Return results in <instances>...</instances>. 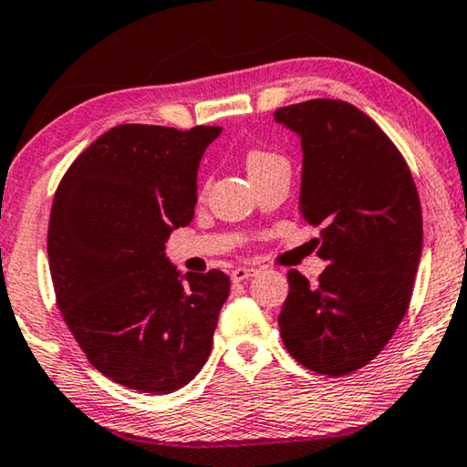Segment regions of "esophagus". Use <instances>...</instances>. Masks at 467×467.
I'll return each instance as SVG.
<instances>
[{"mask_svg":"<svg viewBox=\"0 0 467 467\" xmlns=\"http://www.w3.org/2000/svg\"><path fill=\"white\" fill-rule=\"evenodd\" d=\"M256 269H248V267H235L232 271V282H246V279L254 277Z\"/></svg>","mask_w":467,"mask_h":467,"instance_id":"esophagus-1","label":"esophagus"}]
</instances>
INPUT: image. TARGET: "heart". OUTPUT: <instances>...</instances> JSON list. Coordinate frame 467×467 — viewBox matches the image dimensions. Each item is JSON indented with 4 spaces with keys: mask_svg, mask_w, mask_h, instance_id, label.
<instances>
[{
    "mask_svg": "<svg viewBox=\"0 0 467 467\" xmlns=\"http://www.w3.org/2000/svg\"><path fill=\"white\" fill-rule=\"evenodd\" d=\"M279 161H284V159H279V156L274 152H265V150H250L246 156L248 173L254 175V173H258V171H265L267 167H271V164H275Z\"/></svg>",
    "mask_w": 467,
    "mask_h": 467,
    "instance_id": "1",
    "label": "heart"
}]
</instances>
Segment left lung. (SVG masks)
I'll use <instances>...</instances> for the list:
<instances>
[{
  "instance_id": "left-lung-1",
  "label": "left lung",
  "mask_w": 467,
  "mask_h": 467,
  "mask_svg": "<svg viewBox=\"0 0 467 467\" xmlns=\"http://www.w3.org/2000/svg\"><path fill=\"white\" fill-rule=\"evenodd\" d=\"M303 146L300 214L324 225L317 284L288 271L277 324L288 353L315 374L347 376L379 355L403 321L421 258L411 171L368 114L340 99L274 112Z\"/></svg>"
}]
</instances>
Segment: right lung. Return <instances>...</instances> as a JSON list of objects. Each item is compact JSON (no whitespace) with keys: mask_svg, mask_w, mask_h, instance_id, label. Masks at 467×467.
Wrapping results in <instances>:
<instances>
[{"mask_svg":"<svg viewBox=\"0 0 467 467\" xmlns=\"http://www.w3.org/2000/svg\"><path fill=\"white\" fill-rule=\"evenodd\" d=\"M221 127L119 125L70 164L47 227L56 303L99 374L169 394L202 369L223 271L182 275L164 242L193 219L198 167Z\"/></svg>","mask_w":467,"mask_h":467,"instance_id":"right-lung-1","label":"right lung"}]
</instances>
